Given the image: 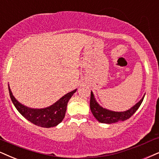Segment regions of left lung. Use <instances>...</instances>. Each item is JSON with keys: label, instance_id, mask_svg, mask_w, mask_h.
<instances>
[{"label": "left lung", "instance_id": "8db88e82", "mask_svg": "<svg viewBox=\"0 0 159 159\" xmlns=\"http://www.w3.org/2000/svg\"><path fill=\"white\" fill-rule=\"evenodd\" d=\"M144 96L136 105H134L130 109L125 111H113L111 110L106 109L102 107L96 100L94 95L93 92L91 91V100H90V107H91V113H93V116L97 119L98 121L101 123H105V124H112V123L118 122L120 121H125L130 118L131 116L134 114V113L140 107L141 104L144 99Z\"/></svg>", "mask_w": 159, "mask_h": 159}]
</instances>
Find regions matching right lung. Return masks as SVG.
Returning <instances> with one entry per match:
<instances>
[{"mask_svg":"<svg viewBox=\"0 0 159 159\" xmlns=\"http://www.w3.org/2000/svg\"><path fill=\"white\" fill-rule=\"evenodd\" d=\"M76 90L77 89L68 92L50 106L44 108H32L19 102L13 96L9 85V92L11 102L18 112L34 125L46 128L57 126L62 121L66 115L68 101Z\"/></svg>","mask_w":159,"mask_h":159,"instance_id":"add662e5","label":"right lung"}]
</instances>
